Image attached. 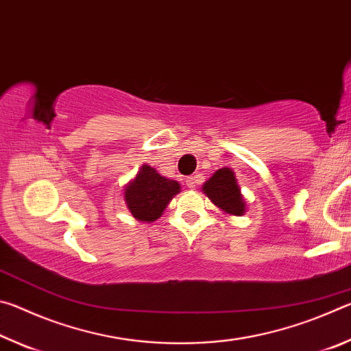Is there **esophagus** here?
Masks as SVG:
<instances>
[{"label": "esophagus", "instance_id": "esophagus-1", "mask_svg": "<svg viewBox=\"0 0 351 351\" xmlns=\"http://www.w3.org/2000/svg\"><path fill=\"white\" fill-rule=\"evenodd\" d=\"M201 181V176L199 175H195V176H187L186 178V186L189 189H195L199 184Z\"/></svg>", "mask_w": 351, "mask_h": 351}]
</instances>
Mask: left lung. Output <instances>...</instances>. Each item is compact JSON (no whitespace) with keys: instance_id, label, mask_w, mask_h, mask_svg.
Segmentation results:
<instances>
[{"instance_id":"left-lung-1","label":"left lung","mask_w":351,"mask_h":351,"mask_svg":"<svg viewBox=\"0 0 351 351\" xmlns=\"http://www.w3.org/2000/svg\"><path fill=\"white\" fill-rule=\"evenodd\" d=\"M203 192L224 213L240 217L246 210V203L243 199L235 173L228 167L217 170L212 178L204 182Z\"/></svg>"}]
</instances>
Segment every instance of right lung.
<instances>
[{"label":"right lung","instance_id":"add662e5","mask_svg":"<svg viewBox=\"0 0 351 351\" xmlns=\"http://www.w3.org/2000/svg\"><path fill=\"white\" fill-rule=\"evenodd\" d=\"M180 182L167 180L145 164L125 187L123 198L136 219L152 223L162 215L170 199L180 193Z\"/></svg>","mask_w":351,"mask_h":351}]
</instances>
